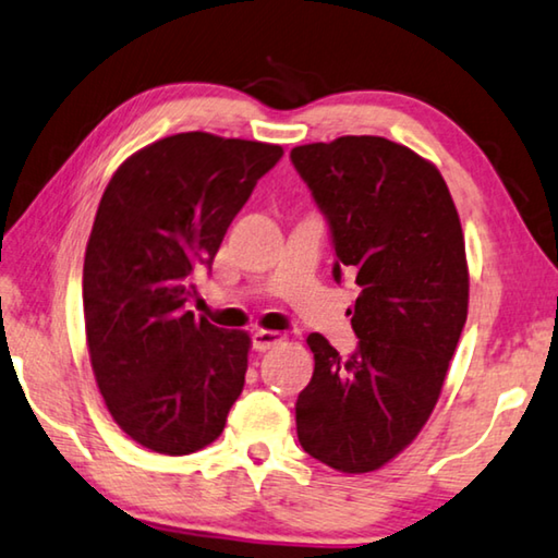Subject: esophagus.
Masks as SVG:
<instances>
[{"mask_svg":"<svg viewBox=\"0 0 558 558\" xmlns=\"http://www.w3.org/2000/svg\"><path fill=\"white\" fill-rule=\"evenodd\" d=\"M280 342H282V335L280 332H270V330H255L253 332V350L255 352L272 350Z\"/></svg>","mask_w":558,"mask_h":558,"instance_id":"1","label":"esophagus"}]
</instances>
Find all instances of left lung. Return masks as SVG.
<instances>
[{
	"instance_id": "obj_1",
	"label": "left lung",
	"mask_w": 558,
	"mask_h": 558,
	"mask_svg": "<svg viewBox=\"0 0 558 558\" xmlns=\"http://www.w3.org/2000/svg\"><path fill=\"white\" fill-rule=\"evenodd\" d=\"M290 161L330 228L335 282L350 270L362 290L350 357L307 338L298 439L332 470L373 472L417 437L445 385L470 303L462 226L437 168L383 136L298 146Z\"/></svg>"
}]
</instances>
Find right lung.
Returning a JSON list of instances; mask_svg holds the SVG:
<instances>
[{
    "label": "right lung",
    "mask_w": 558,
    "mask_h": 558,
    "mask_svg": "<svg viewBox=\"0 0 558 558\" xmlns=\"http://www.w3.org/2000/svg\"><path fill=\"white\" fill-rule=\"evenodd\" d=\"M280 158V146L189 131L141 148L106 185L84 258L86 342L111 417L146 449L198 452L243 392L251 338L185 303Z\"/></svg>",
    "instance_id": "obj_1"
}]
</instances>
